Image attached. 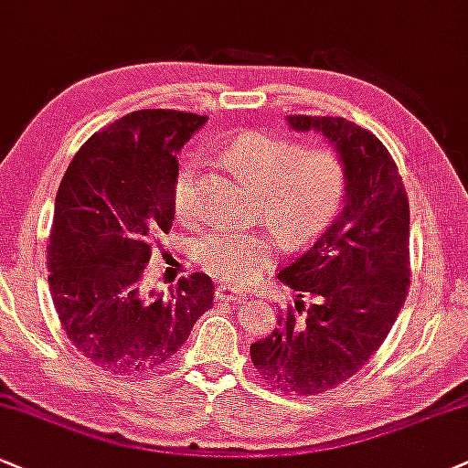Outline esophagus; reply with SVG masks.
<instances>
[{
    "mask_svg": "<svg viewBox=\"0 0 468 468\" xmlns=\"http://www.w3.org/2000/svg\"><path fill=\"white\" fill-rule=\"evenodd\" d=\"M243 297H245L243 288L232 286V284H218L217 286L218 302H239V299H243Z\"/></svg>",
    "mask_w": 468,
    "mask_h": 468,
    "instance_id": "34e87169",
    "label": "esophagus"
}]
</instances>
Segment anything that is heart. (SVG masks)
<instances>
[{"instance_id": "obj_1", "label": "heart", "mask_w": 468, "mask_h": 468, "mask_svg": "<svg viewBox=\"0 0 468 468\" xmlns=\"http://www.w3.org/2000/svg\"><path fill=\"white\" fill-rule=\"evenodd\" d=\"M240 176L264 188L262 212L288 243L313 239L336 217L347 190L343 158L327 147L305 149L288 138L250 132L225 149ZM173 212L180 221L199 215L197 165L177 169L171 184ZM273 234L264 229H217L195 247V261L225 282H247L273 258Z\"/></svg>"}]
</instances>
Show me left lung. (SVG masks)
Listing matches in <instances>:
<instances>
[{
    "label": "left lung",
    "mask_w": 468,
    "mask_h": 468,
    "mask_svg": "<svg viewBox=\"0 0 468 468\" xmlns=\"http://www.w3.org/2000/svg\"><path fill=\"white\" fill-rule=\"evenodd\" d=\"M288 123L334 143L347 190L340 215L280 269L295 305L251 345V362L273 388L310 397L354 378L395 325L410 288V204L373 132L343 117L288 114Z\"/></svg>",
    "instance_id": "8db88e82"
}]
</instances>
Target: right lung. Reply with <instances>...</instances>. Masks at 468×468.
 Instances as JSON below:
<instances>
[{
	"label": "right lung",
	"instance_id": "right-lung-1",
	"mask_svg": "<svg viewBox=\"0 0 468 468\" xmlns=\"http://www.w3.org/2000/svg\"><path fill=\"white\" fill-rule=\"evenodd\" d=\"M207 117L136 111L80 147L56 195L48 243L49 291L73 347L103 371L147 373L169 362L206 310V273L169 295L145 292L143 273L173 218L177 152Z\"/></svg>",
	"mask_w": 468,
	"mask_h": 468
}]
</instances>
